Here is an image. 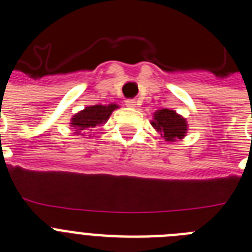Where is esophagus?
<instances>
[{
  "label": "esophagus",
  "instance_id": "esophagus-1",
  "mask_svg": "<svg viewBox=\"0 0 252 252\" xmlns=\"http://www.w3.org/2000/svg\"><path fill=\"white\" fill-rule=\"evenodd\" d=\"M126 106L133 108V107H136V101H135V99H127V101H126Z\"/></svg>",
  "mask_w": 252,
  "mask_h": 252
}]
</instances>
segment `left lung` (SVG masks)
I'll return each mask as SVG.
<instances>
[{
	"label": "left lung",
	"mask_w": 252,
	"mask_h": 252,
	"mask_svg": "<svg viewBox=\"0 0 252 252\" xmlns=\"http://www.w3.org/2000/svg\"><path fill=\"white\" fill-rule=\"evenodd\" d=\"M151 125L169 142L183 139L188 130L186 119L178 115L175 111L166 110V108L154 113V120L151 121Z\"/></svg>",
	"instance_id": "obj_1"
}]
</instances>
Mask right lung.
<instances>
[{
	"mask_svg": "<svg viewBox=\"0 0 252 252\" xmlns=\"http://www.w3.org/2000/svg\"><path fill=\"white\" fill-rule=\"evenodd\" d=\"M119 108L116 103L107 104H95V106L86 107L84 110L75 113L70 120V127H74L75 133H81V131L90 133L88 131H92L95 126L101 124H106V121L110 119L111 113Z\"/></svg>",
	"mask_w": 252,
	"mask_h": 252,
	"instance_id": "right-lung-1",
	"label": "right lung"
}]
</instances>
